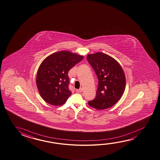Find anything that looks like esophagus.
<instances>
[{
    "label": "esophagus",
    "instance_id": "1",
    "mask_svg": "<svg viewBox=\"0 0 160 160\" xmlns=\"http://www.w3.org/2000/svg\"><path fill=\"white\" fill-rule=\"evenodd\" d=\"M82 90H83V89H82V88H80L79 89H76V92H82Z\"/></svg>",
    "mask_w": 160,
    "mask_h": 160
}]
</instances>
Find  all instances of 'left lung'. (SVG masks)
Segmentation results:
<instances>
[{
  "label": "left lung",
  "mask_w": 160,
  "mask_h": 160,
  "mask_svg": "<svg viewBox=\"0 0 160 160\" xmlns=\"http://www.w3.org/2000/svg\"><path fill=\"white\" fill-rule=\"evenodd\" d=\"M87 58L98 78L96 97L88 104L97 110L109 108L118 102L124 92L126 77L123 69L114 58L103 53L89 54Z\"/></svg>",
  "instance_id": "8db88e82"
}]
</instances>
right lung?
Segmentation results:
<instances>
[{
    "instance_id": "right-lung-1",
    "label": "right lung",
    "mask_w": 160,
    "mask_h": 160,
    "mask_svg": "<svg viewBox=\"0 0 160 160\" xmlns=\"http://www.w3.org/2000/svg\"><path fill=\"white\" fill-rule=\"evenodd\" d=\"M84 57L62 51L49 55L39 66L36 84L39 94L51 105H62L71 95L68 72Z\"/></svg>"
}]
</instances>
